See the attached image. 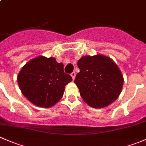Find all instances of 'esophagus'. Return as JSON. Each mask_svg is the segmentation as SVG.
<instances>
[{
  "instance_id": "34e87169",
  "label": "esophagus",
  "mask_w": 146,
  "mask_h": 146,
  "mask_svg": "<svg viewBox=\"0 0 146 146\" xmlns=\"http://www.w3.org/2000/svg\"><path fill=\"white\" fill-rule=\"evenodd\" d=\"M76 73H75V72H73V73H71V74H70V76H72V78H73V80H74L75 79V78H76Z\"/></svg>"
}]
</instances>
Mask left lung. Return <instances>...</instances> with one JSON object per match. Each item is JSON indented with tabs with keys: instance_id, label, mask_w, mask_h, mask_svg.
I'll return each mask as SVG.
<instances>
[{
	"instance_id": "8db88e82",
	"label": "left lung",
	"mask_w": 146,
	"mask_h": 146,
	"mask_svg": "<svg viewBox=\"0 0 146 146\" xmlns=\"http://www.w3.org/2000/svg\"><path fill=\"white\" fill-rule=\"evenodd\" d=\"M80 72L74 82L84 101L93 108H103L114 102L121 92L123 78L117 65L101 54L81 57Z\"/></svg>"
}]
</instances>
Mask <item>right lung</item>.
<instances>
[{
    "label": "right lung",
    "mask_w": 146,
    "mask_h": 146,
    "mask_svg": "<svg viewBox=\"0 0 146 146\" xmlns=\"http://www.w3.org/2000/svg\"><path fill=\"white\" fill-rule=\"evenodd\" d=\"M73 80L55 58L36 57L25 65L17 76L22 93L32 104L51 107L64 95L65 86Z\"/></svg>",
    "instance_id": "1"
}]
</instances>
